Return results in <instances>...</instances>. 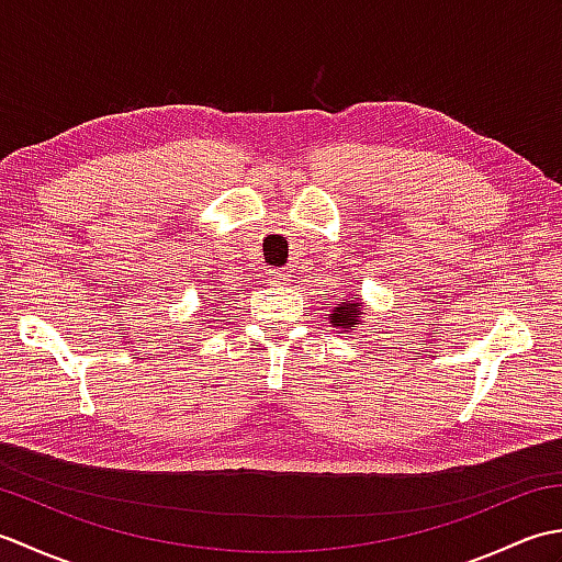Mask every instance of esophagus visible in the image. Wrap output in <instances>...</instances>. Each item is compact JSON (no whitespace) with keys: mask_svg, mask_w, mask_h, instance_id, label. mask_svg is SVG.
Returning <instances> with one entry per match:
<instances>
[{"mask_svg":"<svg viewBox=\"0 0 562 562\" xmlns=\"http://www.w3.org/2000/svg\"><path fill=\"white\" fill-rule=\"evenodd\" d=\"M292 278H294V272L290 268H280V270H272L270 272L268 282L270 284H288V282H292Z\"/></svg>","mask_w":562,"mask_h":562,"instance_id":"obj_1","label":"esophagus"}]
</instances>
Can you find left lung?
Masks as SVG:
<instances>
[{
	"label": "left lung",
	"instance_id": "1",
	"mask_svg": "<svg viewBox=\"0 0 562 562\" xmlns=\"http://www.w3.org/2000/svg\"><path fill=\"white\" fill-rule=\"evenodd\" d=\"M362 318H364V302L360 300V294H350L348 300H340L328 314L333 328H340L345 333L357 330V326L364 324Z\"/></svg>",
	"mask_w": 562,
	"mask_h": 562
}]
</instances>
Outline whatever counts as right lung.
Here are the masks:
<instances>
[{
  "mask_svg": "<svg viewBox=\"0 0 562 562\" xmlns=\"http://www.w3.org/2000/svg\"><path fill=\"white\" fill-rule=\"evenodd\" d=\"M214 302H217V300H214ZM214 306H217V308H214V312H220V306H222V304H214Z\"/></svg>",
  "mask_w": 562,
  "mask_h": 562,
  "instance_id": "add662e5",
  "label": "right lung"
}]
</instances>
